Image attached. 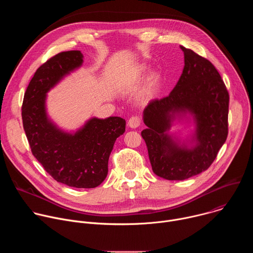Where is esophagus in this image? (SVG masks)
Wrapping results in <instances>:
<instances>
[{
	"label": "esophagus",
	"instance_id": "obj_1",
	"mask_svg": "<svg viewBox=\"0 0 253 253\" xmlns=\"http://www.w3.org/2000/svg\"><path fill=\"white\" fill-rule=\"evenodd\" d=\"M140 123H141L140 118L137 117V116H133V117H131V118L129 119V121H128V126H129L130 128H132V129H136V128H138V127L140 126Z\"/></svg>",
	"mask_w": 253,
	"mask_h": 253
}]
</instances>
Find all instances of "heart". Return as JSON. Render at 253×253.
<instances>
[{"label":"heart","mask_w":253,"mask_h":253,"mask_svg":"<svg viewBox=\"0 0 253 253\" xmlns=\"http://www.w3.org/2000/svg\"><path fill=\"white\" fill-rule=\"evenodd\" d=\"M149 73H150V68L148 66L146 65L140 66L135 71V73L130 77V79H128V81L125 83L123 89L125 91L136 90L144 81H145ZM160 88H161V77L159 74L154 73L149 77L147 85L143 91V95H142L143 102L148 103L154 100L159 94Z\"/></svg>","instance_id":"b5f03b06"}]
</instances>
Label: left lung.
<instances>
[{
	"label": "left lung",
	"instance_id": "obj_1",
	"mask_svg": "<svg viewBox=\"0 0 253 253\" xmlns=\"http://www.w3.org/2000/svg\"><path fill=\"white\" fill-rule=\"evenodd\" d=\"M184 68L171 93L143 111L141 132L153 172L167 180H184L212 164L228 134L229 95L218 71L203 57L180 46ZM176 122L192 123L185 139L169 132Z\"/></svg>",
	"mask_w": 253,
	"mask_h": 253
}]
</instances>
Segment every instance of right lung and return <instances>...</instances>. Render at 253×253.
I'll return each instance as SVG.
<instances>
[{
  "instance_id": "obj_1",
  "label": "right lung",
  "mask_w": 253,
  "mask_h": 253,
  "mask_svg": "<svg viewBox=\"0 0 253 253\" xmlns=\"http://www.w3.org/2000/svg\"><path fill=\"white\" fill-rule=\"evenodd\" d=\"M80 51L62 52L43 64L26 90L23 126L33 155L57 182L75 188H95L108 174V160L126 121L92 117L75 131L60 128L48 115L47 94L83 65Z\"/></svg>"
}]
</instances>
